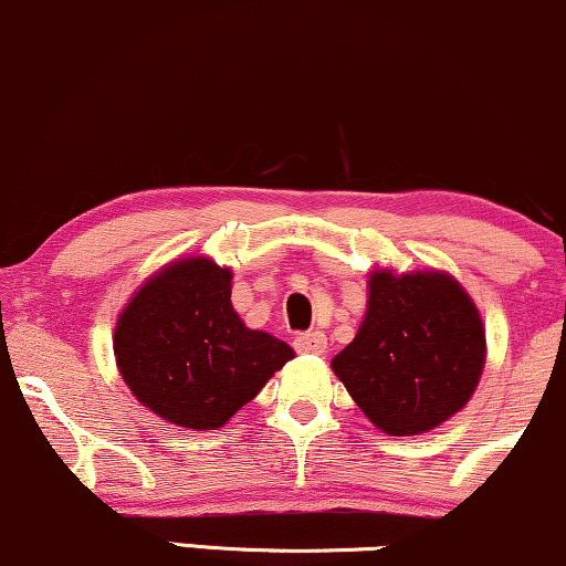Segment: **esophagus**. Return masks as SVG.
<instances>
[{
  "instance_id": "34e87169",
  "label": "esophagus",
  "mask_w": 566,
  "mask_h": 566,
  "mask_svg": "<svg viewBox=\"0 0 566 566\" xmlns=\"http://www.w3.org/2000/svg\"><path fill=\"white\" fill-rule=\"evenodd\" d=\"M296 350H298V354L322 356L327 350L325 333H304V335H298L296 337Z\"/></svg>"
}]
</instances>
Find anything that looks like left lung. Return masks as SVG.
I'll use <instances>...</instances> for the list:
<instances>
[{
	"label": "left lung",
	"instance_id": "8db88e82",
	"mask_svg": "<svg viewBox=\"0 0 566 566\" xmlns=\"http://www.w3.org/2000/svg\"><path fill=\"white\" fill-rule=\"evenodd\" d=\"M329 366L374 427L427 434L473 398L486 327L471 293L444 270L379 268L366 281L356 337Z\"/></svg>",
	"mask_w": 566,
	"mask_h": 566
}]
</instances>
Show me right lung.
I'll list each match as a JSON object with an SVG mask.
<instances>
[{"instance_id":"1","label":"right lung","mask_w":566,"mask_h":566,"mask_svg":"<svg viewBox=\"0 0 566 566\" xmlns=\"http://www.w3.org/2000/svg\"><path fill=\"white\" fill-rule=\"evenodd\" d=\"M231 281V268L210 256H179L139 285L116 317L124 385L174 427H223L296 356L289 343L244 325Z\"/></svg>"}]
</instances>
